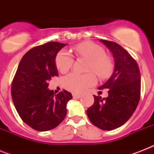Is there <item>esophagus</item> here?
<instances>
[{
    "mask_svg": "<svg viewBox=\"0 0 154 154\" xmlns=\"http://www.w3.org/2000/svg\"><path fill=\"white\" fill-rule=\"evenodd\" d=\"M72 97H74V98H80V97H81V95H80V94H77V93H73V94H72Z\"/></svg>",
    "mask_w": 154,
    "mask_h": 154,
    "instance_id": "obj_1",
    "label": "esophagus"
}]
</instances>
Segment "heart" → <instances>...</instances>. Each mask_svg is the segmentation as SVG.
I'll list each match as a JSON object with an SVG mask.
<instances>
[{"label":"heart","instance_id":"1","mask_svg":"<svg viewBox=\"0 0 154 154\" xmlns=\"http://www.w3.org/2000/svg\"><path fill=\"white\" fill-rule=\"evenodd\" d=\"M74 51L78 56L90 61L88 71H93L100 78L106 79L111 74L112 62L106 56L103 47L100 45L92 42H85L76 46ZM55 62L57 69L62 73H65L72 67L74 59L68 51L62 50L56 56ZM96 82L95 76L91 73L82 75L72 72L64 77L63 85L69 91L80 93L95 85Z\"/></svg>","mask_w":154,"mask_h":154}]
</instances>
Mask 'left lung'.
I'll return each mask as SVG.
<instances>
[{
	"mask_svg": "<svg viewBox=\"0 0 154 154\" xmlns=\"http://www.w3.org/2000/svg\"><path fill=\"white\" fill-rule=\"evenodd\" d=\"M110 50L115 68L107 82L98 90L107 89L108 97L93 95L94 103L87 110L92 124L102 130L115 129L124 125L135 112L140 97V68L135 59L118 43L100 39Z\"/></svg>",
	"mask_w": 154,
	"mask_h": 154,
	"instance_id": "obj_1",
	"label": "left lung"
}]
</instances>
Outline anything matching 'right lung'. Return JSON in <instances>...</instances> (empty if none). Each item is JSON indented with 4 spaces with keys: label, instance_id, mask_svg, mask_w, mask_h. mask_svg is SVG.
Returning a JSON list of instances; mask_svg holds the SVG:
<instances>
[{
    "label": "right lung",
    "instance_id": "add662e5",
    "mask_svg": "<svg viewBox=\"0 0 154 154\" xmlns=\"http://www.w3.org/2000/svg\"><path fill=\"white\" fill-rule=\"evenodd\" d=\"M67 44L49 42L33 47L19 62L11 85L13 103L22 120L36 131L45 132L61 124L67 114L72 93L55 95L47 81L57 76L55 59Z\"/></svg>",
    "mask_w": 154,
    "mask_h": 154
}]
</instances>
